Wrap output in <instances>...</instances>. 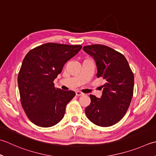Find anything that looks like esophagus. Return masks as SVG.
<instances>
[{
	"instance_id": "34e87169",
	"label": "esophagus",
	"mask_w": 156,
	"mask_h": 156,
	"mask_svg": "<svg viewBox=\"0 0 156 156\" xmlns=\"http://www.w3.org/2000/svg\"><path fill=\"white\" fill-rule=\"evenodd\" d=\"M76 96L79 97V96H82V95H84V94L83 93L80 92V91H76Z\"/></svg>"
}]
</instances>
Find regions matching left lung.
<instances>
[{
	"instance_id": "left-lung-1",
	"label": "left lung",
	"mask_w": 156,
	"mask_h": 156,
	"mask_svg": "<svg viewBox=\"0 0 156 156\" xmlns=\"http://www.w3.org/2000/svg\"><path fill=\"white\" fill-rule=\"evenodd\" d=\"M84 51L96 63L97 76L105 80L101 98L90 94L85 109L88 120L108 127L118 123L126 114L133 95L134 75L122 54L101 44L85 46Z\"/></svg>"
}]
</instances>
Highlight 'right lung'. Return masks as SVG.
I'll return each instance as SVG.
<instances>
[{"mask_svg":"<svg viewBox=\"0 0 156 156\" xmlns=\"http://www.w3.org/2000/svg\"><path fill=\"white\" fill-rule=\"evenodd\" d=\"M82 48L81 45L46 43L30 51L18 74L21 103L30 120L51 127L62 120L68 103L76 93L54 87L63 66Z\"/></svg>","mask_w":156,"mask_h":156,"instance_id":"obj_1","label":"right lung"}]
</instances>
